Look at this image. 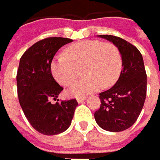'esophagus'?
Masks as SVG:
<instances>
[{
	"mask_svg": "<svg viewBox=\"0 0 160 160\" xmlns=\"http://www.w3.org/2000/svg\"><path fill=\"white\" fill-rule=\"evenodd\" d=\"M85 98H86L85 97H80V98H77V100H78V103H82Z\"/></svg>",
	"mask_w": 160,
	"mask_h": 160,
	"instance_id": "34e87169",
	"label": "esophagus"
}]
</instances>
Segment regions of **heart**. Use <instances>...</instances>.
<instances>
[{
  "mask_svg": "<svg viewBox=\"0 0 160 160\" xmlns=\"http://www.w3.org/2000/svg\"><path fill=\"white\" fill-rule=\"evenodd\" d=\"M65 54L53 58L51 71L60 84L68 86L78 79L82 68L85 77L68 90V94L73 97L85 96L101 86L111 87L117 82L122 70V53L111 42L82 40L69 46Z\"/></svg>",
  "mask_w": 160,
  "mask_h": 160,
  "instance_id": "obj_1",
  "label": "heart"
}]
</instances>
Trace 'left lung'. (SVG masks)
Masks as SVG:
<instances>
[{
  "label": "left lung",
  "instance_id": "1",
  "mask_svg": "<svg viewBox=\"0 0 160 160\" xmlns=\"http://www.w3.org/2000/svg\"><path fill=\"white\" fill-rule=\"evenodd\" d=\"M112 42L122 56V70L116 83L99 93L100 108L94 112L99 127L111 132L130 128L138 120L146 98L147 76L141 52L132 44L112 35H99Z\"/></svg>",
  "mask_w": 160,
  "mask_h": 160
}]
</instances>
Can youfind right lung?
Returning <instances> with one entry per match:
<instances>
[{
  "mask_svg": "<svg viewBox=\"0 0 160 160\" xmlns=\"http://www.w3.org/2000/svg\"><path fill=\"white\" fill-rule=\"evenodd\" d=\"M72 41L67 38H44L28 48L20 59L17 74L19 103L29 122L43 135H57L68 129L78 105L76 98L51 102L63 90L52 78V58Z\"/></svg>",
  "mask_w": 160,
  "mask_h": 160,
  "instance_id": "add662e5",
  "label": "right lung"
}]
</instances>
